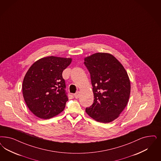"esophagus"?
<instances>
[{
  "mask_svg": "<svg viewBox=\"0 0 161 161\" xmlns=\"http://www.w3.org/2000/svg\"><path fill=\"white\" fill-rule=\"evenodd\" d=\"M80 92H76V93L74 94V97H75V98H76V99L79 98V97H80Z\"/></svg>",
  "mask_w": 161,
  "mask_h": 161,
  "instance_id": "obj_1",
  "label": "esophagus"
}]
</instances>
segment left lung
Masks as SVG:
<instances>
[{
	"instance_id": "8db88e82",
	"label": "left lung",
	"mask_w": 161,
	"mask_h": 161,
	"mask_svg": "<svg viewBox=\"0 0 161 161\" xmlns=\"http://www.w3.org/2000/svg\"><path fill=\"white\" fill-rule=\"evenodd\" d=\"M89 70L94 102L86 112L98 122H112L127 105L130 81L122 64L109 53H96L84 59Z\"/></svg>"
}]
</instances>
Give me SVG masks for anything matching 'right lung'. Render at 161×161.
<instances>
[{
	"label": "right lung",
	"instance_id": "1",
	"mask_svg": "<svg viewBox=\"0 0 161 161\" xmlns=\"http://www.w3.org/2000/svg\"><path fill=\"white\" fill-rule=\"evenodd\" d=\"M71 58L48 56L35 62L26 73L22 94L30 111L41 119H49L64 111L68 100L63 71Z\"/></svg>",
	"mask_w": 161,
	"mask_h": 161
}]
</instances>
